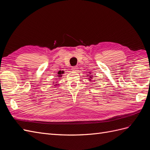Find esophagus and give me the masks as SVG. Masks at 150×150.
I'll use <instances>...</instances> for the list:
<instances>
[{"label":"esophagus","mask_w":150,"mask_h":150,"mask_svg":"<svg viewBox=\"0 0 150 150\" xmlns=\"http://www.w3.org/2000/svg\"><path fill=\"white\" fill-rule=\"evenodd\" d=\"M78 69V66H74V67H72V71H76Z\"/></svg>","instance_id":"1"}]
</instances>
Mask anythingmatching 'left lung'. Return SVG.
<instances>
[{
	"instance_id": "obj_1",
	"label": "left lung",
	"mask_w": 150,
	"mask_h": 150,
	"mask_svg": "<svg viewBox=\"0 0 150 150\" xmlns=\"http://www.w3.org/2000/svg\"><path fill=\"white\" fill-rule=\"evenodd\" d=\"M90 74H91V73H90ZM89 76V77H90V78H88V79H89V81H91V79H92V76Z\"/></svg>"
}]
</instances>
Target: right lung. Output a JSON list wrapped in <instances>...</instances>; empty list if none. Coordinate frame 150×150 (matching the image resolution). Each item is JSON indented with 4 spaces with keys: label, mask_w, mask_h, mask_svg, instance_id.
Masks as SVG:
<instances>
[{
    "label": "right lung",
    "mask_w": 150,
    "mask_h": 150,
    "mask_svg": "<svg viewBox=\"0 0 150 150\" xmlns=\"http://www.w3.org/2000/svg\"><path fill=\"white\" fill-rule=\"evenodd\" d=\"M64 71H59L58 72V75H57V77H58V78H60L61 76H62V74H64ZM56 83H57V81H56ZM57 85V84H56V85Z\"/></svg>",
    "instance_id": "right-lung-1"
}]
</instances>
